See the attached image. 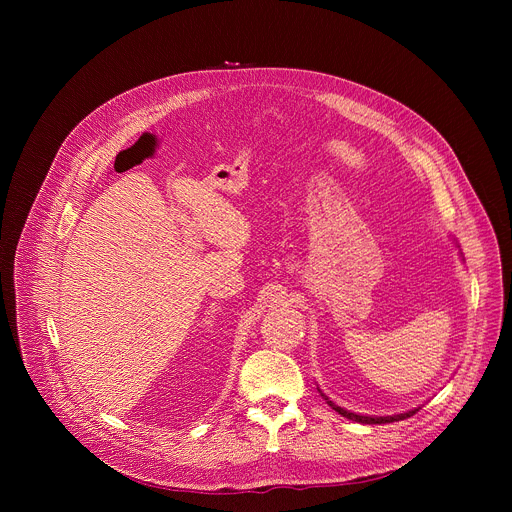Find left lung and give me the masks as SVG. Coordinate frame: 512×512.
<instances>
[{"instance_id":"left-lung-1","label":"left lung","mask_w":512,"mask_h":512,"mask_svg":"<svg viewBox=\"0 0 512 512\" xmlns=\"http://www.w3.org/2000/svg\"><path fill=\"white\" fill-rule=\"evenodd\" d=\"M320 391V389H318ZM320 395L326 399V403L336 411V413H340L342 417H346V419H352V421H356V423H367V425H381V423H393V421H401V419H407V417H411L413 413H417L421 407H413V409H409V411H405V413H395V415H360V413H354V411H348V409H344V407H340V405H336L334 401H330L322 391H320Z\"/></svg>"}]
</instances>
